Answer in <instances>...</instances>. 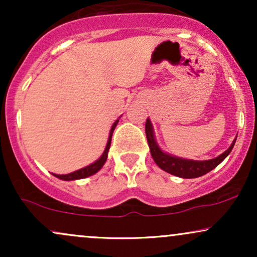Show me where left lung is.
<instances>
[{"label": "left lung", "instance_id": "8db88e82", "mask_svg": "<svg viewBox=\"0 0 257 257\" xmlns=\"http://www.w3.org/2000/svg\"><path fill=\"white\" fill-rule=\"evenodd\" d=\"M145 131L147 143H149L150 146V151H151V156L153 161L156 162V164H157L162 170H164V172L172 174V175L179 176V178L182 179L199 178V176L205 175L206 173L213 170L214 168L219 166L221 162L231 153L233 146H234L235 144V140H237V138H235L234 140L232 141L231 146H229L225 152L221 153L220 156H217V157H215L213 159H208V161H193V159L180 158L176 157V156L170 155V153L164 152L157 144V140H156L155 137V131H153V125L150 118H147L146 120Z\"/></svg>", "mask_w": 257, "mask_h": 257}]
</instances>
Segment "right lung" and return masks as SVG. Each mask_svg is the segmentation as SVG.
<instances>
[{"label": "right lung", "instance_id": "1", "mask_svg": "<svg viewBox=\"0 0 257 257\" xmlns=\"http://www.w3.org/2000/svg\"><path fill=\"white\" fill-rule=\"evenodd\" d=\"M118 119H116V122L113 123L111 126V131H110V134H108V140H107V144H106V147L104 150V152H102V155L100 156L99 159H96L94 163L89 164V166L82 168V169H78L76 170V172L73 173H70V174H65V175H58V174H53V175L55 176V178L60 179V180H64V181H72V180H79V179H84V178H88V176H91L94 175L95 173H98L100 169H101L102 166L105 164L106 159H107V155H108V150H110V145H111V138H112V134H113V131L114 128H116V125L118 124Z\"/></svg>", "mask_w": 257, "mask_h": 257}]
</instances>
